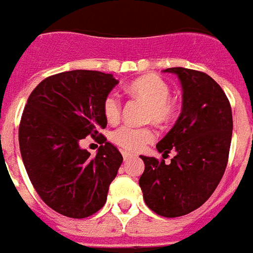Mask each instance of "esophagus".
Returning <instances> with one entry per match:
<instances>
[{"label":"esophagus","instance_id":"1","mask_svg":"<svg viewBox=\"0 0 253 253\" xmlns=\"http://www.w3.org/2000/svg\"><path fill=\"white\" fill-rule=\"evenodd\" d=\"M122 156H123V160L126 161V160H128V159H130V157H131L132 154L128 153V152H122Z\"/></svg>","mask_w":253,"mask_h":253}]
</instances>
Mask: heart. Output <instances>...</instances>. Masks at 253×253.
<instances>
[{
    "mask_svg": "<svg viewBox=\"0 0 253 253\" xmlns=\"http://www.w3.org/2000/svg\"><path fill=\"white\" fill-rule=\"evenodd\" d=\"M127 90L148 104L146 119L159 125H165L176 115V103L169 99V85L156 74H148L134 80ZM103 112L108 122H118L121 118L122 103L116 93L107 94L103 103ZM112 142L125 150L138 152L154 139V131L150 127H134L125 125L111 134Z\"/></svg>",
    "mask_w": 253,
    "mask_h": 253,
    "instance_id": "1",
    "label": "heart"
}]
</instances>
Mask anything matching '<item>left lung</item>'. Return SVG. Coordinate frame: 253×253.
<instances>
[{"mask_svg": "<svg viewBox=\"0 0 253 253\" xmlns=\"http://www.w3.org/2000/svg\"><path fill=\"white\" fill-rule=\"evenodd\" d=\"M183 88V108L175 126L159 143L164 160L141 156L145 170L139 177L143 201L167 218L181 217L211 196L228 165L233 118L226 94L206 73L170 67Z\"/></svg>", "mask_w": 253, "mask_h": 253, "instance_id": "8db88e82", "label": "left lung"}]
</instances>
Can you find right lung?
Masks as SVG:
<instances>
[{
	"mask_svg": "<svg viewBox=\"0 0 253 253\" xmlns=\"http://www.w3.org/2000/svg\"><path fill=\"white\" fill-rule=\"evenodd\" d=\"M118 84L112 74L72 70L36 86L21 115L19 143L32 186L47 206L70 218L99 211L123 157L104 139L92 157L80 141L107 126L103 103Z\"/></svg>",
	"mask_w": 253,
	"mask_h": 253,
	"instance_id": "add662e5",
	"label": "right lung"
}]
</instances>
